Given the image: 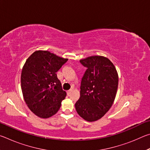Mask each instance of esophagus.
I'll use <instances>...</instances> for the list:
<instances>
[{"label": "esophagus", "mask_w": 150, "mask_h": 150, "mask_svg": "<svg viewBox=\"0 0 150 150\" xmlns=\"http://www.w3.org/2000/svg\"><path fill=\"white\" fill-rule=\"evenodd\" d=\"M71 92H72V89H71V90H69V91H67V95H69L71 93Z\"/></svg>", "instance_id": "esophagus-1"}]
</instances>
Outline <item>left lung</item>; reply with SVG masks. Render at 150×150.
I'll return each mask as SVG.
<instances>
[{"instance_id":"1","label":"left lung","mask_w":150,"mask_h":150,"mask_svg":"<svg viewBox=\"0 0 150 150\" xmlns=\"http://www.w3.org/2000/svg\"><path fill=\"white\" fill-rule=\"evenodd\" d=\"M87 68L81 83L80 98L76 111L88 122L99 120L115 101L118 85L116 67L107 57L93 55L80 60Z\"/></svg>"}]
</instances>
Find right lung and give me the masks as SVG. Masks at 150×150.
<instances>
[{
  "label": "right lung",
  "instance_id": "right-lung-1",
  "mask_svg": "<svg viewBox=\"0 0 150 150\" xmlns=\"http://www.w3.org/2000/svg\"><path fill=\"white\" fill-rule=\"evenodd\" d=\"M68 59L48 51H35L28 58L21 73L24 99L33 113L42 118L55 115L66 96L56 72Z\"/></svg>",
  "mask_w": 150,
  "mask_h": 150
}]
</instances>
